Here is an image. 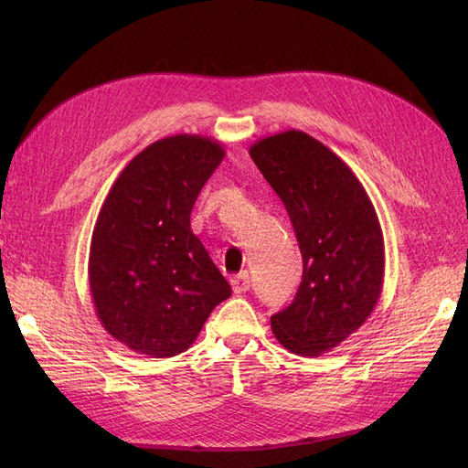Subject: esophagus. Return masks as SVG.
<instances>
[{
  "label": "esophagus",
  "mask_w": 468,
  "mask_h": 468,
  "mask_svg": "<svg viewBox=\"0 0 468 468\" xmlns=\"http://www.w3.org/2000/svg\"><path fill=\"white\" fill-rule=\"evenodd\" d=\"M230 282H232V289H234V292L236 294H239V292H246L248 289H250V275L248 273H239V275H234L232 279H230Z\"/></svg>",
  "instance_id": "obj_1"
}]
</instances>
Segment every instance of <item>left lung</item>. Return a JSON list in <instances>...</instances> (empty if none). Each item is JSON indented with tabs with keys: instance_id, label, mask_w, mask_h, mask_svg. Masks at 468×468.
I'll use <instances>...</instances> for the list:
<instances>
[{
	"instance_id": "left-lung-1",
	"label": "left lung",
	"mask_w": 468,
	"mask_h": 468,
	"mask_svg": "<svg viewBox=\"0 0 468 468\" xmlns=\"http://www.w3.org/2000/svg\"><path fill=\"white\" fill-rule=\"evenodd\" d=\"M285 205L303 256L294 301L271 316L277 342L318 357L373 314L385 282V238L373 201L353 169L320 140L282 131L250 146Z\"/></svg>"
}]
</instances>
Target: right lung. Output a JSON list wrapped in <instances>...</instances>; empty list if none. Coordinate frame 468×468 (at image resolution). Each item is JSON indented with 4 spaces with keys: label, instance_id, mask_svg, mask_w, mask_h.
<instances>
[{
    "label": "right lung",
    "instance_id": "1",
    "mask_svg": "<svg viewBox=\"0 0 468 468\" xmlns=\"http://www.w3.org/2000/svg\"><path fill=\"white\" fill-rule=\"evenodd\" d=\"M226 150L208 136L155 140L126 164L99 210L88 277L105 332L164 359L193 346L232 289L191 230V210Z\"/></svg>",
    "mask_w": 468,
    "mask_h": 468
}]
</instances>
